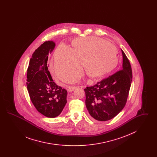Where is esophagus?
<instances>
[{
  "instance_id": "34e87169",
  "label": "esophagus",
  "mask_w": 157,
  "mask_h": 157,
  "mask_svg": "<svg viewBox=\"0 0 157 157\" xmlns=\"http://www.w3.org/2000/svg\"><path fill=\"white\" fill-rule=\"evenodd\" d=\"M76 88V87H75V86H69V87H67V90L69 92H72V91H74Z\"/></svg>"
}]
</instances>
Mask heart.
<instances>
[{
  "label": "heart",
  "instance_id": "obj_1",
  "mask_svg": "<svg viewBox=\"0 0 157 157\" xmlns=\"http://www.w3.org/2000/svg\"><path fill=\"white\" fill-rule=\"evenodd\" d=\"M72 46L70 48L60 45L54 53L55 72L62 81L79 74L82 65L89 76L98 78L111 72L118 65L116 46L102 38H76L72 41ZM79 79V76H74L69 82L74 83Z\"/></svg>",
  "mask_w": 157,
  "mask_h": 157
}]
</instances>
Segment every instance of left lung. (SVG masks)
I'll return each mask as SVG.
<instances>
[{
    "instance_id": "left-lung-1",
    "label": "left lung",
    "mask_w": 157,
    "mask_h": 157,
    "mask_svg": "<svg viewBox=\"0 0 157 157\" xmlns=\"http://www.w3.org/2000/svg\"><path fill=\"white\" fill-rule=\"evenodd\" d=\"M122 53L121 69L114 74L86 87L85 104L90 115L95 120L106 121L116 117L127 103L132 72L130 62Z\"/></svg>"
}]
</instances>
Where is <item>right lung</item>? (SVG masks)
<instances>
[{"label":"right lung","instance_id":"1","mask_svg":"<svg viewBox=\"0 0 157 157\" xmlns=\"http://www.w3.org/2000/svg\"><path fill=\"white\" fill-rule=\"evenodd\" d=\"M53 41H46L32 54L27 70V89L37 111L48 118L59 115L67 102V90L54 82L48 67Z\"/></svg>","mask_w":157,"mask_h":157}]
</instances>
